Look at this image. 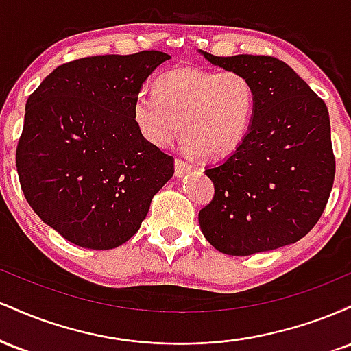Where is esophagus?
<instances>
[{"label":"esophagus","instance_id":"esophagus-1","mask_svg":"<svg viewBox=\"0 0 351 351\" xmlns=\"http://www.w3.org/2000/svg\"><path fill=\"white\" fill-rule=\"evenodd\" d=\"M193 170H195V167H193L191 163H188V162H184V160H181V158H176V162H175V175L178 176H184V175H188V173H191Z\"/></svg>","mask_w":351,"mask_h":351}]
</instances>
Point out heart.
<instances>
[{"instance_id":"heart-1","label":"heart","mask_w":351,"mask_h":351,"mask_svg":"<svg viewBox=\"0 0 351 351\" xmlns=\"http://www.w3.org/2000/svg\"><path fill=\"white\" fill-rule=\"evenodd\" d=\"M132 112L153 147H170L183 127L189 152L219 160L232 155L251 130L256 88L243 72L184 66L160 75L155 90H140Z\"/></svg>"}]
</instances>
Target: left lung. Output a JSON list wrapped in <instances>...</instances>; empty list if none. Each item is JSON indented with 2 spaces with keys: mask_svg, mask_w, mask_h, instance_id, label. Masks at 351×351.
<instances>
[{
  "mask_svg": "<svg viewBox=\"0 0 351 351\" xmlns=\"http://www.w3.org/2000/svg\"><path fill=\"white\" fill-rule=\"evenodd\" d=\"M201 54L247 75L256 112L247 136L204 173L215 184L198 221L208 243L229 256L272 251L302 239L324 213L335 180L325 102L271 56Z\"/></svg>",
  "mask_w": 351,
  "mask_h": 351,
  "instance_id": "left-lung-1",
  "label": "left lung"
}]
</instances>
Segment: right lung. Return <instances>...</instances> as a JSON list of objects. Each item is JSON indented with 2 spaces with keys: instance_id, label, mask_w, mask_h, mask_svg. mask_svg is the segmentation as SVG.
Masks as SVG:
<instances>
[{
  "instance_id": "add662e5",
  "label": "right lung",
  "mask_w": 351,
  "mask_h": 351,
  "mask_svg": "<svg viewBox=\"0 0 351 351\" xmlns=\"http://www.w3.org/2000/svg\"><path fill=\"white\" fill-rule=\"evenodd\" d=\"M168 59L142 51L71 60L27 99L16 148L24 198L80 247L127 243L175 173L173 156L143 138L132 112L145 80Z\"/></svg>"
}]
</instances>
